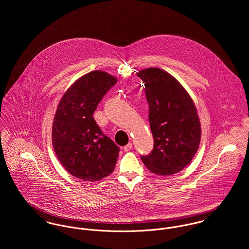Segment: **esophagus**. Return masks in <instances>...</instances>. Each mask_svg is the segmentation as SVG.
<instances>
[{"label":"esophagus","mask_w":249,"mask_h":249,"mask_svg":"<svg viewBox=\"0 0 249 249\" xmlns=\"http://www.w3.org/2000/svg\"><path fill=\"white\" fill-rule=\"evenodd\" d=\"M131 148H132V143L131 142H128L126 145L124 146V151H129Z\"/></svg>","instance_id":"obj_1"}]
</instances>
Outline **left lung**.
<instances>
[{
    "label": "left lung",
    "instance_id": "8db88e82",
    "mask_svg": "<svg viewBox=\"0 0 249 249\" xmlns=\"http://www.w3.org/2000/svg\"><path fill=\"white\" fill-rule=\"evenodd\" d=\"M144 84L153 149L142 163L157 176H171L194 158L201 136L200 122L193 100L178 80L158 68L138 72Z\"/></svg>",
    "mask_w": 249,
    "mask_h": 249
}]
</instances>
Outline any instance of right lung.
<instances>
[{"instance_id":"1","label":"right lung","mask_w":249,"mask_h":249,"mask_svg":"<svg viewBox=\"0 0 249 249\" xmlns=\"http://www.w3.org/2000/svg\"><path fill=\"white\" fill-rule=\"evenodd\" d=\"M117 78L103 71L78 78L63 95L54 116L52 140L65 170L83 181H97L114 171L120 147L104 134L93 114Z\"/></svg>"}]
</instances>
